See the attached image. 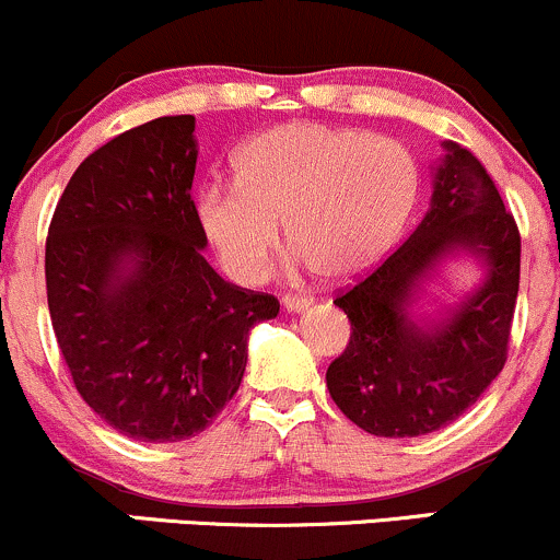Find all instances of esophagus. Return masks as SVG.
I'll use <instances>...</instances> for the list:
<instances>
[{
    "mask_svg": "<svg viewBox=\"0 0 560 560\" xmlns=\"http://www.w3.org/2000/svg\"><path fill=\"white\" fill-rule=\"evenodd\" d=\"M311 305H313V300L311 298H300V294H287V298H284V307L289 313H302V311H307Z\"/></svg>",
    "mask_w": 560,
    "mask_h": 560,
    "instance_id": "esophagus-1",
    "label": "esophagus"
}]
</instances>
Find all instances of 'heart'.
Returning a JSON list of instances; mask_svg holds the SVG:
<instances>
[{"mask_svg": "<svg viewBox=\"0 0 560 560\" xmlns=\"http://www.w3.org/2000/svg\"><path fill=\"white\" fill-rule=\"evenodd\" d=\"M419 165L397 141L355 128L287 124L249 139L236 182L197 191V223L236 281L271 268L281 221L300 260L326 279L365 271L392 247L413 213Z\"/></svg>", "mask_w": 560, "mask_h": 560, "instance_id": "obj_1", "label": "heart"}]
</instances>
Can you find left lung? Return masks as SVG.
Wrapping results in <instances>:
<instances>
[{
	"instance_id": "obj_1",
	"label": "left lung",
	"mask_w": 560,
	"mask_h": 560,
	"mask_svg": "<svg viewBox=\"0 0 560 560\" xmlns=\"http://www.w3.org/2000/svg\"><path fill=\"white\" fill-rule=\"evenodd\" d=\"M432 205L395 253L337 294L352 334L326 371L331 400L376 436H421L471 408L503 371L516 311L522 236L498 186L466 147L442 141ZM468 252L486 279L434 322L409 313L445 257Z\"/></svg>"
}]
</instances>
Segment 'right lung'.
I'll return each instance as SVG.
<instances>
[{
  "label": "right lung",
  "mask_w": 560,
  "mask_h": 560,
  "mask_svg": "<svg viewBox=\"0 0 560 560\" xmlns=\"http://www.w3.org/2000/svg\"><path fill=\"white\" fill-rule=\"evenodd\" d=\"M195 115L120 133L75 168L49 223L47 302L75 389L115 432L182 442L240 389L249 329L279 300L205 260Z\"/></svg>",
  "instance_id": "add662e5"
}]
</instances>
